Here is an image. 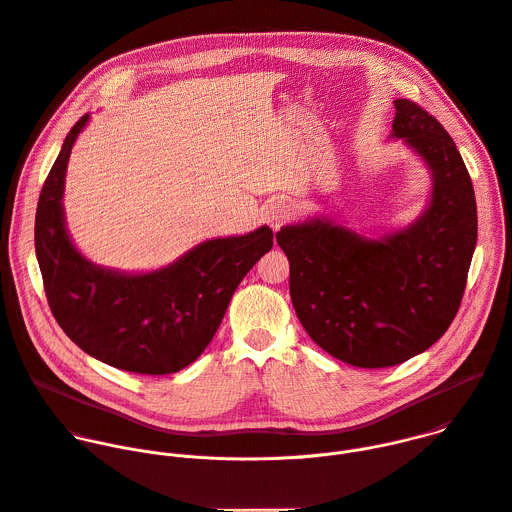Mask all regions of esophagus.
<instances>
[{
	"label": "esophagus",
	"instance_id": "1",
	"mask_svg": "<svg viewBox=\"0 0 512 512\" xmlns=\"http://www.w3.org/2000/svg\"><path fill=\"white\" fill-rule=\"evenodd\" d=\"M289 216H291V210H289V206L285 204V202H271L269 206H267V210H265V221H267V225L277 233L287 221H289Z\"/></svg>",
	"mask_w": 512,
	"mask_h": 512
}]
</instances>
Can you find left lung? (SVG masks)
<instances>
[{
  "mask_svg": "<svg viewBox=\"0 0 512 512\" xmlns=\"http://www.w3.org/2000/svg\"><path fill=\"white\" fill-rule=\"evenodd\" d=\"M393 105L391 137L431 176L425 210L375 239L324 214L277 233L302 326L322 350L360 369L401 364L446 334L478 235L474 188L454 139L413 101Z\"/></svg>",
  "mask_w": 512,
  "mask_h": 512,
  "instance_id": "8db88e82",
  "label": "left lung"
}]
</instances>
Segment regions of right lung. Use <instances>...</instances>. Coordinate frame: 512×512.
Masks as SVG:
<instances>
[{
	"label": "right lung",
	"instance_id": "obj_1",
	"mask_svg": "<svg viewBox=\"0 0 512 512\" xmlns=\"http://www.w3.org/2000/svg\"><path fill=\"white\" fill-rule=\"evenodd\" d=\"M83 115L66 135L36 210V257L48 306L64 334L109 367L139 375L186 369L210 344L251 267L273 247L269 227L208 239L174 263L125 273L89 261L64 221L66 166Z\"/></svg>",
	"mask_w": 512,
	"mask_h": 512
}]
</instances>
